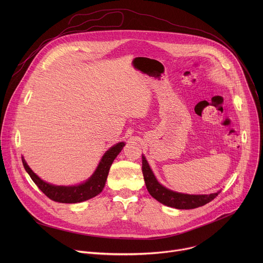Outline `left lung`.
Returning a JSON list of instances; mask_svg holds the SVG:
<instances>
[{
	"label": "left lung",
	"instance_id": "obj_1",
	"mask_svg": "<svg viewBox=\"0 0 263 263\" xmlns=\"http://www.w3.org/2000/svg\"><path fill=\"white\" fill-rule=\"evenodd\" d=\"M142 174L149 195L161 204L176 209H194L204 206L219 194L218 192L210 195H187L173 192L157 181L144 156H142Z\"/></svg>",
	"mask_w": 263,
	"mask_h": 263
}]
</instances>
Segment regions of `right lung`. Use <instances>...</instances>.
Returning <instances> with one entry per match:
<instances>
[{"label":"right lung","instance_id":"1","mask_svg":"<svg viewBox=\"0 0 263 263\" xmlns=\"http://www.w3.org/2000/svg\"><path fill=\"white\" fill-rule=\"evenodd\" d=\"M124 146L125 142H119L114 146H111L103 155L92 176L84 183L72 186H59L47 183L46 181L42 180L35 173H33V171L25 161L24 157H22V161L26 172L29 174L33 182L49 199L58 203L73 204L89 200L98 196L103 191L110 166Z\"/></svg>","mask_w":263,"mask_h":263}]
</instances>
